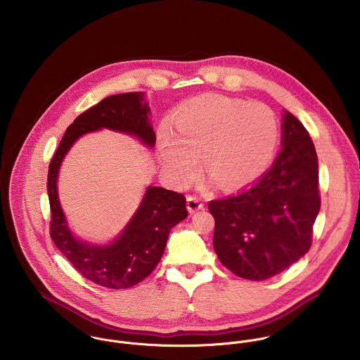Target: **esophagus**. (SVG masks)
Segmentation results:
<instances>
[{"instance_id":"obj_1","label":"esophagus","mask_w":360,"mask_h":360,"mask_svg":"<svg viewBox=\"0 0 360 360\" xmlns=\"http://www.w3.org/2000/svg\"><path fill=\"white\" fill-rule=\"evenodd\" d=\"M187 209L190 213H195V212L204 209V204H202L201 198H198V197H187Z\"/></svg>"}]
</instances>
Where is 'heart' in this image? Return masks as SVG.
Returning <instances> with one entry per match:
<instances>
[{"label": "heart", "mask_w": 360, "mask_h": 360, "mask_svg": "<svg viewBox=\"0 0 360 360\" xmlns=\"http://www.w3.org/2000/svg\"><path fill=\"white\" fill-rule=\"evenodd\" d=\"M174 134L159 130L158 150L170 177L190 183L200 160L224 190L255 181L270 166L278 143L280 122L263 103L223 96H201L181 103L173 113Z\"/></svg>", "instance_id": "obj_1"}]
</instances>
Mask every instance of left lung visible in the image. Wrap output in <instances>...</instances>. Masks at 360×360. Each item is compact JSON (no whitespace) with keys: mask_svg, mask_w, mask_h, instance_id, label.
I'll return each mask as SVG.
<instances>
[{"mask_svg":"<svg viewBox=\"0 0 360 360\" xmlns=\"http://www.w3.org/2000/svg\"><path fill=\"white\" fill-rule=\"evenodd\" d=\"M281 127V151L271 167L251 187L209 202L214 252L247 280L270 278L304 257L320 210L319 163L308 130L288 110Z\"/></svg>","mask_w":360,"mask_h":360,"instance_id":"obj_1","label":"left lung"}]
</instances>
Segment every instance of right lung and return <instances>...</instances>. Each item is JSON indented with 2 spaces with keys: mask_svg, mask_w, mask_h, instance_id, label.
Listing matches in <instances>:
<instances>
[{
  "mask_svg": "<svg viewBox=\"0 0 360 360\" xmlns=\"http://www.w3.org/2000/svg\"><path fill=\"white\" fill-rule=\"evenodd\" d=\"M146 94L126 93L103 98L66 129L49 167L47 191L51 207L50 234L56 248L87 280L112 290L130 288L153 273L165 252L172 227L187 217L183 194L148 187L146 195L122 233L110 244L84 243L70 231L58 198L60 163L82 136L109 129L137 137L153 148L155 131Z\"/></svg>",
  "mask_w": 360,
  "mask_h": 360,
  "instance_id": "right-lung-1",
  "label": "right lung"
}]
</instances>
